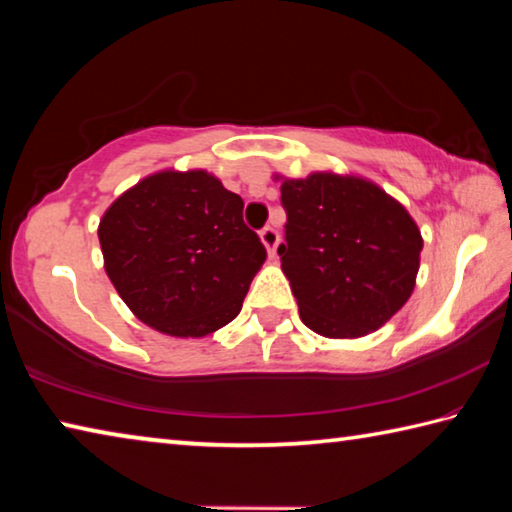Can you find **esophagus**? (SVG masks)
<instances>
[{
	"mask_svg": "<svg viewBox=\"0 0 512 512\" xmlns=\"http://www.w3.org/2000/svg\"><path fill=\"white\" fill-rule=\"evenodd\" d=\"M259 239H262V244L266 246L268 255L275 257V248L280 244V232L271 228V225H266V228H262V232H259Z\"/></svg>",
	"mask_w": 512,
	"mask_h": 512,
	"instance_id": "1",
	"label": "esophagus"
}]
</instances>
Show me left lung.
I'll return each mask as SVG.
<instances>
[{"instance_id": "1", "label": "left lung", "mask_w": 512, "mask_h": 512, "mask_svg": "<svg viewBox=\"0 0 512 512\" xmlns=\"http://www.w3.org/2000/svg\"><path fill=\"white\" fill-rule=\"evenodd\" d=\"M277 253L300 318L329 339L375 332L409 300L422 237L409 212L357 176L284 180Z\"/></svg>"}]
</instances>
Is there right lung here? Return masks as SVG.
I'll use <instances>...</instances> for the list:
<instances>
[{
	"instance_id": "obj_1",
	"label": "right lung",
	"mask_w": 512,
	"mask_h": 512,
	"mask_svg": "<svg viewBox=\"0 0 512 512\" xmlns=\"http://www.w3.org/2000/svg\"><path fill=\"white\" fill-rule=\"evenodd\" d=\"M99 241L133 314L169 336H205L235 318L266 248L244 201L207 171H160L108 207Z\"/></svg>"
}]
</instances>
